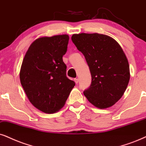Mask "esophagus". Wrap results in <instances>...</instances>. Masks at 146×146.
<instances>
[{
  "label": "esophagus",
  "mask_w": 146,
  "mask_h": 146,
  "mask_svg": "<svg viewBox=\"0 0 146 146\" xmlns=\"http://www.w3.org/2000/svg\"><path fill=\"white\" fill-rule=\"evenodd\" d=\"M74 81H75V84H78V82H79V79H77V78H75V79H74Z\"/></svg>",
  "instance_id": "34e87169"
}]
</instances>
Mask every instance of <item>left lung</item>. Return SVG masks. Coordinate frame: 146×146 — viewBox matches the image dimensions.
I'll return each mask as SVG.
<instances>
[{
	"label": "left lung",
	"mask_w": 146,
	"mask_h": 146,
	"mask_svg": "<svg viewBox=\"0 0 146 146\" xmlns=\"http://www.w3.org/2000/svg\"><path fill=\"white\" fill-rule=\"evenodd\" d=\"M72 42L86 58L92 75L84 94L97 108H106L119 101L130 79L129 65L121 46L99 34H73Z\"/></svg>",
	"instance_id": "1"
}]
</instances>
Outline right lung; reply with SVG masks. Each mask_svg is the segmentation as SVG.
<instances>
[{"label": "right lung", "instance_id": "obj_1", "mask_svg": "<svg viewBox=\"0 0 146 146\" xmlns=\"http://www.w3.org/2000/svg\"><path fill=\"white\" fill-rule=\"evenodd\" d=\"M69 37L58 35L35 40L27 50L20 70V82L29 102L45 113L62 108L75 82L66 75L62 56Z\"/></svg>", "mask_w": 146, "mask_h": 146}]
</instances>
